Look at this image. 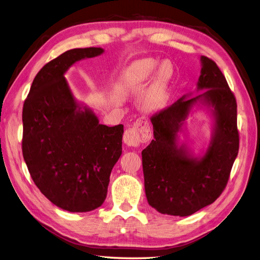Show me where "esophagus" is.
<instances>
[{
  "mask_svg": "<svg viewBox=\"0 0 260 260\" xmlns=\"http://www.w3.org/2000/svg\"><path fill=\"white\" fill-rule=\"evenodd\" d=\"M152 137V131L146 118L141 117L135 122V124L123 135V142L128 146H138L140 143H145Z\"/></svg>",
  "mask_w": 260,
  "mask_h": 260,
  "instance_id": "1",
  "label": "esophagus"
}]
</instances>
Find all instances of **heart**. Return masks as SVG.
I'll return each instance as SVG.
<instances>
[{
	"label": "heart",
	"mask_w": 260,
	"mask_h": 260,
	"mask_svg": "<svg viewBox=\"0 0 260 260\" xmlns=\"http://www.w3.org/2000/svg\"><path fill=\"white\" fill-rule=\"evenodd\" d=\"M173 72V66L170 61H163L159 64V62L154 59L140 60L130 68L128 83L132 86L147 82L153 78L154 74H156L152 86L141 101V107L147 113L164 108Z\"/></svg>",
	"instance_id": "heart-1"
}]
</instances>
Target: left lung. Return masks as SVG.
Listing matches in <instances>:
<instances>
[{
	"label": "left lung",
	"instance_id": "8db88e82",
	"mask_svg": "<svg viewBox=\"0 0 260 260\" xmlns=\"http://www.w3.org/2000/svg\"><path fill=\"white\" fill-rule=\"evenodd\" d=\"M197 96L184 95L151 118L154 140L142 151L144 188L149 205L158 212L188 216L213 203L225 188L238 153L237 105L216 63L200 57ZM194 107L213 118L212 140L196 156L180 143L184 122Z\"/></svg>",
	"mask_w": 260,
	"mask_h": 260
}]
</instances>
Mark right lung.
Returning <instances> with one entry per match:
<instances>
[{
    "mask_svg": "<svg viewBox=\"0 0 260 260\" xmlns=\"http://www.w3.org/2000/svg\"><path fill=\"white\" fill-rule=\"evenodd\" d=\"M103 48L68 50L40 70L23 107V156L35 184L53 205L88 212L106 199L110 173L122 152L123 125L101 124L75 100L64 74Z\"/></svg>",
    "mask_w": 260,
    "mask_h": 260,
    "instance_id": "obj_1",
    "label": "right lung"
}]
</instances>
